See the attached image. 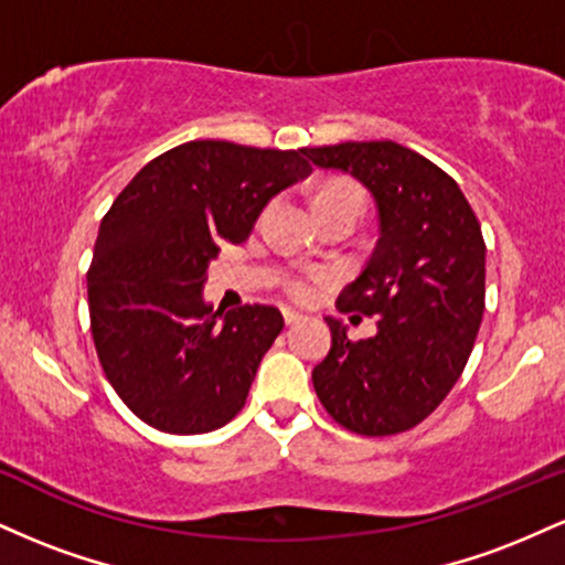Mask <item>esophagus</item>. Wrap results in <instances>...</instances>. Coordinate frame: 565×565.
<instances>
[{
    "instance_id": "obj_1",
    "label": "esophagus",
    "mask_w": 565,
    "mask_h": 565,
    "mask_svg": "<svg viewBox=\"0 0 565 565\" xmlns=\"http://www.w3.org/2000/svg\"><path fill=\"white\" fill-rule=\"evenodd\" d=\"M284 321L289 323H297V321H302V313H297V310H291V308H284Z\"/></svg>"
}]
</instances>
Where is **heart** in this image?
Listing matches in <instances>:
<instances>
[{
  "label": "heart",
  "instance_id": "obj_1",
  "mask_svg": "<svg viewBox=\"0 0 565 565\" xmlns=\"http://www.w3.org/2000/svg\"><path fill=\"white\" fill-rule=\"evenodd\" d=\"M329 193H359L361 196L359 188L353 185H329L327 191H321V196H329ZM316 287H319V278L316 276H300L295 278V281H289V291L297 297V300H308V297H313Z\"/></svg>",
  "mask_w": 565,
  "mask_h": 565
}]
</instances>
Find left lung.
Returning a JSON list of instances; mask_svg holds the SVG:
<instances>
[{"label":"left lung","instance_id":"1","mask_svg":"<svg viewBox=\"0 0 565 565\" xmlns=\"http://www.w3.org/2000/svg\"><path fill=\"white\" fill-rule=\"evenodd\" d=\"M321 170L372 193L377 244L337 297L342 313L377 316V334L348 340L329 316L332 348L313 369L329 414L359 436H395L436 412L459 380L483 319L486 244L459 185L393 140L305 148Z\"/></svg>","mask_w":565,"mask_h":565}]
</instances>
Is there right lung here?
<instances>
[{
    "label": "right lung",
    "mask_w": 565,
    "mask_h": 565,
    "mask_svg": "<svg viewBox=\"0 0 565 565\" xmlns=\"http://www.w3.org/2000/svg\"><path fill=\"white\" fill-rule=\"evenodd\" d=\"M305 151L191 140L148 161L97 231L87 274L103 372L146 425L196 436L242 412L284 329L274 305L215 310L206 268L249 238L276 193L313 172Z\"/></svg>",
    "instance_id": "1"
}]
</instances>
